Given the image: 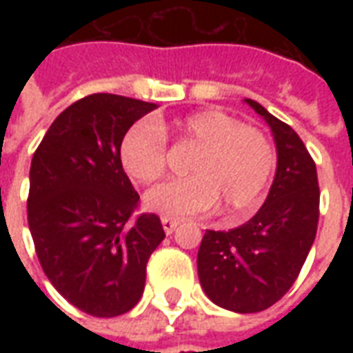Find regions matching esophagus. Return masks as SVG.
<instances>
[{
  "instance_id": "obj_1",
  "label": "esophagus",
  "mask_w": 353,
  "mask_h": 353,
  "mask_svg": "<svg viewBox=\"0 0 353 353\" xmlns=\"http://www.w3.org/2000/svg\"><path fill=\"white\" fill-rule=\"evenodd\" d=\"M161 221H162V229H164L166 234H172V232L179 227V221H176V219H170V217H162Z\"/></svg>"
}]
</instances>
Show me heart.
Wrapping results in <instances>:
<instances>
[{"instance_id": "b5f03b06", "label": "heart", "mask_w": 353, "mask_h": 353, "mask_svg": "<svg viewBox=\"0 0 353 353\" xmlns=\"http://www.w3.org/2000/svg\"><path fill=\"white\" fill-rule=\"evenodd\" d=\"M196 147L189 159L191 176L170 179L145 194V206L162 217L183 219L204 214L215 204L225 214L252 210L272 176L276 154L259 128L245 126L219 109H206L166 126L139 121L121 141L124 172L138 183H153L166 170V136Z\"/></svg>"}]
</instances>
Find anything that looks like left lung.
Returning <instances> with one entry per match:
<instances>
[{
    "label": "left lung",
    "instance_id": "left-lung-1",
    "mask_svg": "<svg viewBox=\"0 0 353 353\" xmlns=\"http://www.w3.org/2000/svg\"><path fill=\"white\" fill-rule=\"evenodd\" d=\"M245 103L272 130L276 176L250 221L230 230H206L196 265L212 303L252 314L278 303L295 283L318 230L319 187L316 162L296 132L255 100L245 98Z\"/></svg>",
    "mask_w": 353,
    "mask_h": 353
}]
</instances>
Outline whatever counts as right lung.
Listing matches in <instances>:
<instances>
[{"label": "right lung", "mask_w": 353, "mask_h": 353, "mask_svg": "<svg viewBox=\"0 0 353 353\" xmlns=\"http://www.w3.org/2000/svg\"><path fill=\"white\" fill-rule=\"evenodd\" d=\"M154 108L90 94L57 117L32 159L28 225L37 259L58 293L96 318L138 304L147 261L166 236L159 215H134L139 194L119 157L124 134Z\"/></svg>", "instance_id": "obj_1"}]
</instances>
